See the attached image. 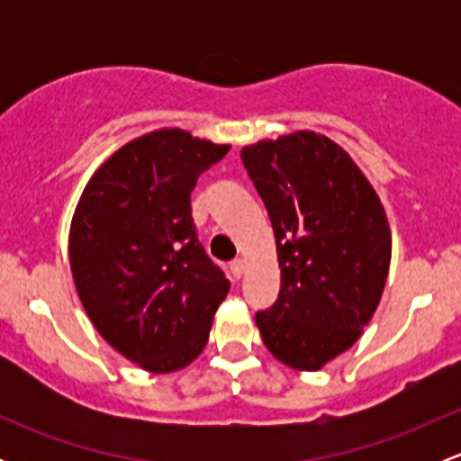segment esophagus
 I'll return each mask as SVG.
<instances>
[{"label": "esophagus", "mask_w": 461, "mask_h": 461, "mask_svg": "<svg viewBox=\"0 0 461 461\" xmlns=\"http://www.w3.org/2000/svg\"><path fill=\"white\" fill-rule=\"evenodd\" d=\"M243 272H245V263H243V260H234V263H230V274L236 278V281H239V278L243 276Z\"/></svg>", "instance_id": "34e87169"}]
</instances>
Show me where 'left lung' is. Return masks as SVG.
<instances>
[{"label":"left lung","instance_id":"left-lung-1","mask_svg":"<svg viewBox=\"0 0 461 461\" xmlns=\"http://www.w3.org/2000/svg\"><path fill=\"white\" fill-rule=\"evenodd\" d=\"M272 221L281 292L258 310L265 348L296 370L346 352L373 319L390 227L373 185L330 138L296 131L240 151Z\"/></svg>","mask_w":461,"mask_h":461}]
</instances>
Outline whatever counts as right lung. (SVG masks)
Segmentation results:
<instances>
[{"mask_svg":"<svg viewBox=\"0 0 461 461\" xmlns=\"http://www.w3.org/2000/svg\"><path fill=\"white\" fill-rule=\"evenodd\" d=\"M227 151L180 129L147 133L93 174L73 213L68 258L88 319L149 373L192 364L230 292L192 218L198 176Z\"/></svg>","mask_w":461,"mask_h":461,"instance_id":"obj_1","label":"right lung"}]
</instances>
